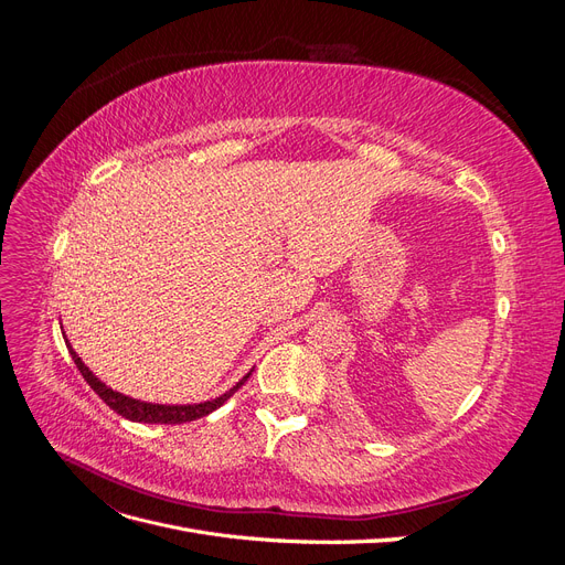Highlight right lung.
<instances>
[{
    "label": "right lung",
    "mask_w": 565,
    "mask_h": 565,
    "mask_svg": "<svg viewBox=\"0 0 565 565\" xmlns=\"http://www.w3.org/2000/svg\"><path fill=\"white\" fill-rule=\"evenodd\" d=\"M65 339L67 344V351H71L73 361L77 365V370L82 372V377L87 380V384L98 393V398L104 401L106 405H110L117 415H122L131 422H141V424H185V422H193V419H200V417H207L210 413H214L216 407L224 405L233 393L241 388L247 377L252 374V370L245 374V377L237 382L235 386H231L226 393H221V396L212 398V401H204V403H191V405H162V403H148V401H136V398H129L125 396V393L119 391H113L108 384L100 382L96 374L82 363V358L75 353V349L71 347V341Z\"/></svg>",
    "instance_id": "right-lung-1"
}]
</instances>
